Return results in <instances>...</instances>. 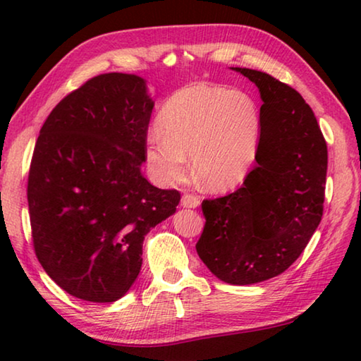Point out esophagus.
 I'll return each mask as SVG.
<instances>
[{"label":"esophagus","mask_w":361,"mask_h":361,"mask_svg":"<svg viewBox=\"0 0 361 361\" xmlns=\"http://www.w3.org/2000/svg\"><path fill=\"white\" fill-rule=\"evenodd\" d=\"M181 205L186 207V209H197L200 205V197L195 194H185L181 197Z\"/></svg>","instance_id":"obj_1"}]
</instances>
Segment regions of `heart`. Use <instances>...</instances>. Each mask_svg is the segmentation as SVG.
<instances>
[{
	"mask_svg": "<svg viewBox=\"0 0 361 361\" xmlns=\"http://www.w3.org/2000/svg\"><path fill=\"white\" fill-rule=\"evenodd\" d=\"M146 138L151 173L175 185L186 176L188 154L199 181L228 191L247 178L258 156L261 114L252 97L218 85L197 84L173 94Z\"/></svg>",
	"mask_w": 361,
	"mask_h": 361,
	"instance_id": "1",
	"label": "heart"
}]
</instances>
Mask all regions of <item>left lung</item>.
I'll list each match as a JSON object with an SVG mask.
<instances>
[{
  "instance_id": "left-lung-1",
  "label": "left lung",
  "mask_w": 361,
  "mask_h": 361,
  "mask_svg": "<svg viewBox=\"0 0 361 361\" xmlns=\"http://www.w3.org/2000/svg\"><path fill=\"white\" fill-rule=\"evenodd\" d=\"M232 70L259 89L258 164L235 192L204 200L195 250L219 280L252 285L285 272L319 228L328 149L301 94L267 73Z\"/></svg>"
}]
</instances>
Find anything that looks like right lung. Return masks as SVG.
<instances>
[{"mask_svg":"<svg viewBox=\"0 0 361 361\" xmlns=\"http://www.w3.org/2000/svg\"><path fill=\"white\" fill-rule=\"evenodd\" d=\"M152 108L143 78L106 73L66 95L41 127L27 188L33 247L71 296H124L145 235L176 212L180 192L142 175Z\"/></svg>","mask_w":361,"mask_h":361,"instance_id":"1","label":"right lung"}]
</instances>
